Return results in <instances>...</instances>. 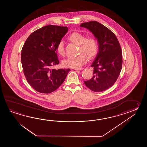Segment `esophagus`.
<instances>
[{
	"label": "esophagus",
	"mask_w": 147,
	"mask_h": 147,
	"mask_svg": "<svg viewBox=\"0 0 147 147\" xmlns=\"http://www.w3.org/2000/svg\"><path fill=\"white\" fill-rule=\"evenodd\" d=\"M82 68H74V70H82Z\"/></svg>",
	"instance_id": "esophagus-1"
}]
</instances>
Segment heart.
I'll use <instances>...</instances> for the list:
<instances>
[{"instance_id": "heart-1", "label": "heart", "mask_w": 147, "mask_h": 147, "mask_svg": "<svg viewBox=\"0 0 147 147\" xmlns=\"http://www.w3.org/2000/svg\"><path fill=\"white\" fill-rule=\"evenodd\" d=\"M69 39L73 43L79 45V53L77 56L70 57L63 60V64L66 68H78L86 63L87 56L93 58L96 56L98 50V44L97 40L94 37H85L84 34L79 32H72L69 37ZM57 52L61 56L65 55L64 44L60 41L57 46Z\"/></svg>"}]
</instances>
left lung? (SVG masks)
<instances>
[{
  "label": "left lung",
  "instance_id": "obj_1",
  "mask_svg": "<svg viewBox=\"0 0 147 147\" xmlns=\"http://www.w3.org/2000/svg\"><path fill=\"white\" fill-rule=\"evenodd\" d=\"M97 39L98 53L91 67L94 76L84 84L94 92H101L112 87L119 77L122 65V50L116 35L99 22L82 23Z\"/></svg>",
  "mask_w": 147,
  "mask_h": 147
}]
</instances>
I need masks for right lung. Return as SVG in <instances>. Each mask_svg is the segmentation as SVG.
<instances>
[{"mask_svg":"<svg viewBox=\"0 0 147 147\" xmlns=\"http://www.w3.org/2000/svg\"><path fill=\"white\" fill-rule=\"evenodd\" d=\"M68 28L48 25L30 34L22 47L21 60L24 74L35 90L49 94L63 84L70 69H53L59 64L57 46Z\"/></svg>","mask_w":147,"mask_h":147,"instance_id":"right-lung-1","label":"right lung"}]
</instances>
